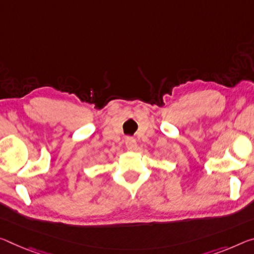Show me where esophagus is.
Masks as SVG:
<instances>
[{
    "mask_svg": "<svg viewBox=\"0 0 254 254\" xmlns=\"http://www.w3.org/2000/svg\"><path fill=\"white\" fill-rule=\"evenodd\" d=\"M126 146L130 151H134L136 149V141L134 138H132V136H127L126 139Z\"/></svg>",
    "mask_w": 254,
    "mask_h": 254,
    "instance_id": "esophagus-1",
    "label": "esophagus"
}]
</instances>
